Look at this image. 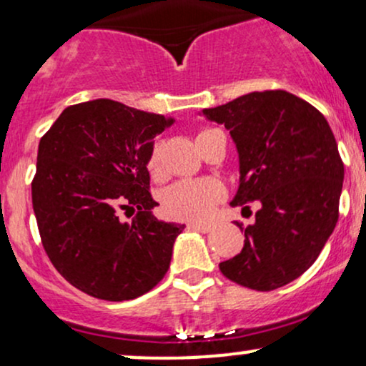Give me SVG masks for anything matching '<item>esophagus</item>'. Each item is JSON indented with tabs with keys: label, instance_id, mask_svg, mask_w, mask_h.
<instances>
[{
	"label": "esophagus",
	"instance_id": "obj_1",
	"mask_svg": "<svg viewBox=\"0 0 366 366\" xmlns=\"http://www.w3.org/2000/svg\"><path fill=\"white\" fill-rule=\"evenodd\" d=\"M189 227H191V229L197 230V232H203V234H207V232H209V230L213 229L212 224H203V222H191V224H189Z\"/></svg>",
	"mask_w": 366,
	"mask_h": 366
}]
</instances>
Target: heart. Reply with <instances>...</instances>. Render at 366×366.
<instances>
[{
  "mask_svg": "<svg viewBox=\"0 0 366 366\" xmlns=\"http://www.w3.org/2000/svg\"><path fill=\"white\" fill-rule=\"evenodd\" d=\"M203 132L197 134V137ZM148 169L151 174H157L159 169V148L154 146L148 159ZM222 196L220 184L209 179H184L172 184L165 189L162 196L163 209L167 215L187 220H201L208 217L215 208Z\"/></svg>",
  "mask_w": 366,
  "mask_h": 366,
  "instance_id": "1",
  "label": "heart"
}]
</instances>
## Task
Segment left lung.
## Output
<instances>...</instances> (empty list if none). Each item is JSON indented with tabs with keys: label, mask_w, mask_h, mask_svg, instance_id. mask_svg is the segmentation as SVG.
I'll use <instances>...</instances> for the list:
<instances>
[{
	"label": "left lung",
	"mask_w": 366,
	"mask_h": 366,
	"mask_svg": "<svg viewBox=\"0 0 366 366\" xmlns=\"http://www.w3.org/2000/svg\"><path fill=\"white\" fill-rule=\"evenodd\" d=\"M199 115L224 125L236 144L239 186L230 204H259L244 247L220 272L256 291L292 282L315 263L339 218L344 165L329 122L287 91H254Z\"/></svg>",
	"instance_id": "1"
}]
</instances>
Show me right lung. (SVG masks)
<instances>
[{
    "instance_id": "1",
    "label": "right lung",
    "mask_w": 366,
    "mask_h": 366,
    "mask_svg": "<svg viewBox=\"0 0 366 366\" xmlns=\"http://www.w3.org/2000/svg\"><path fill=\"white\" fill-rule=\"evenodd\" d=\"M172 117L92 99L65 108L37 149L32 180L41 241L74 287L104 301L139 297L163 279L184 224L158 220L148 159ZM137 207L132 222L118 209Z\"/></svg>"
}]
</instances>
